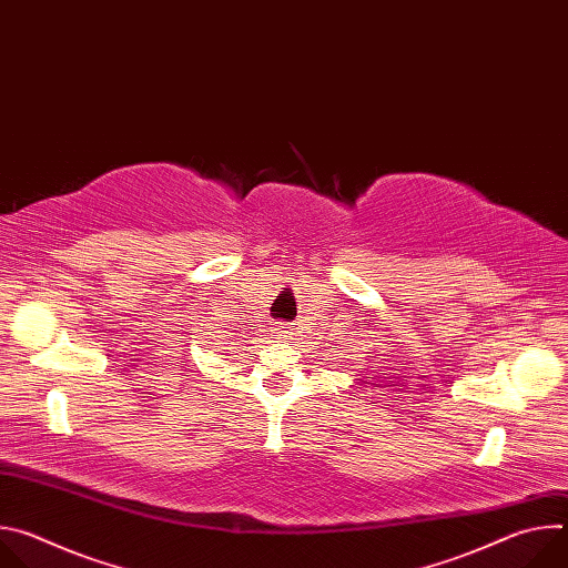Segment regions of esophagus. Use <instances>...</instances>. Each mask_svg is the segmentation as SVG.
Returning a JSON list of instances; mask_svg holds the SVG:
<instances>
[{"label":"esophagus","instance_id":"1","mask_svg":"<svg viewBox=\"0 0 568 568\" xmlns=\"http://www.w3.org/2000/svg\"><path fill=\"white\" fill-rule=\"evenodd\" d=\"M281 333H283V337H287V335H290V331H281Z\"/></svg>","mask_w":568,"mask_h":568}]
</instances>
